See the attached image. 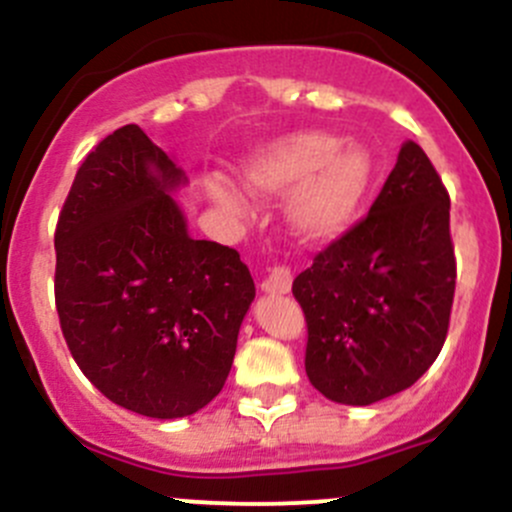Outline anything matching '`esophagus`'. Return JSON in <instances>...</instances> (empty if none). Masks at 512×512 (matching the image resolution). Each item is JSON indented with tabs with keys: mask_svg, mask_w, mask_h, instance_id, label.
I'll return each mask as SVG.
<instances>
[{
	"mask_svg": "<svg viewBox=\"0 0 512 512\" xmlns=\"http://www.w3.org/2000/svg\"><path fill=\"white\" fill-rule=\"evenodd\" d=\"M262 289L272 294H287L292 289V272L287 265H275L270 267L267 277L262 280Z\"/></svg>",
	"mask_w": 512,
	"mask_h": 512,
	"instance_id": "1",
	"label": "esophagus"
}]
</instances>
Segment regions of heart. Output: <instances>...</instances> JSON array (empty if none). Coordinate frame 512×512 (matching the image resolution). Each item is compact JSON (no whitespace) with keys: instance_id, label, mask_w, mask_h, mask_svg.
<instances>
[{"instance_id":"b5f03b06","label":"heart","mask_w":512,"mask_h":512,"mask_svg":"<svg viewBox=\"0 0 512 512\" xmlns=\"http://www.w3.org/2000/svg\"><path fill=\"white\" fill-rule=\"evenodd\" d=\"M374 163L356 143L322 131H302L260 148L245 165V183L255 193L280 195L297 188L289 203L294 230L307 240H329L354 220ZM218 203L242 210V198L227 185H213Z\"/></svg>"}]
</instances>
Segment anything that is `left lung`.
Wrapping results in <instances>:
<instances>
[{"label":"left lung","instance_id":"obj_1","mask_svg":"<svg viewBox=\"0 0 512 512\" xmlns=\"http://www.w3.org/2000/svg\"><path fill=\"white\" fill-rule=\"evenodd\" d=\"M453 292L451 198L409 141L369 215L292 282L314 389L337 404L369 406L414 386L446 342Z\"/></svg>","mask_w":512,"mask_h":512}]
</instances>
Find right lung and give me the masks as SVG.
<instances>
[{"instance_id":"add662e5","label":"right lung","mask_w":512,"mask_h":512,"mask_svg":"<svg viewBox=\"0 0 512 512\" xmlns=\"http://www.w3.org/2000/svg\"><path fill=\"white\" fill-rule=\"evenodd\" d=\"M183 170L138 128L84 158L54 232L69 352L113 404L183 418L223 391L255 282L237 250L193 240L170 190Z\"/></svg>"}]
</instances>
